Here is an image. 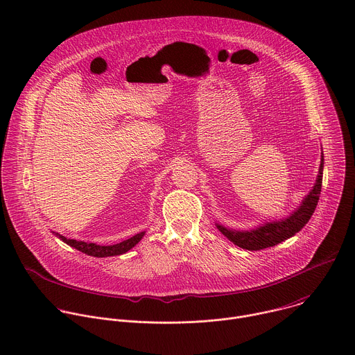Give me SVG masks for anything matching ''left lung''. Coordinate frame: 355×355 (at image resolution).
Here are the masks:
<instances>
[{
	"label": "left lung",
	"mask_w": 355,
	"mask_h": 355,
	"mask_svg": "<svg viewBox=\"0 0 355 355\" xmlns=\"http://www.w3.org/2000/svg\"><path fill=\"white\" fill-rule=\"evenodd\" d=\"M322 178H323V157L319 168V175L316 180V184L311 193L302 202V205L293 215H291L288 219H284L282 222H272L267 223L261 227H257L250 232H236L229 230L220 225H218V229L222 232L223 236H226L232 243L236 245L244 248V250H264L267 247L277 245L278 243L292 237L295 233H297L303 226H305L309 219L312 218L319 195L322 191Z\"/></svg>",
	"instance_id": "obj_1"
}]
</instances>
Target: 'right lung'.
<instances>
[{
	"label": "right lung",
	"instance_id": "right-lung-1",
	"mask_svg": "<svg viewBox=\"0 0 355 355\" xmlns=\"http://www.w3.org/2000/svg\"><path fill=\"white\" fill-rule=\"evenodd\" d=\"M144 232L132 236L128 240H123L118 244H112V245H98L95 243H85V241H77L73 239H67L64 236L58 234L64 243H67L69 245L77 248L78 251H83L84 254L92 256V257H111V256H119L123 254V252L129 251L132 247H135L143 237Z\"/></svg>",
	"mask_w": 355,
	"mask_h": 355
}]
</instances>
